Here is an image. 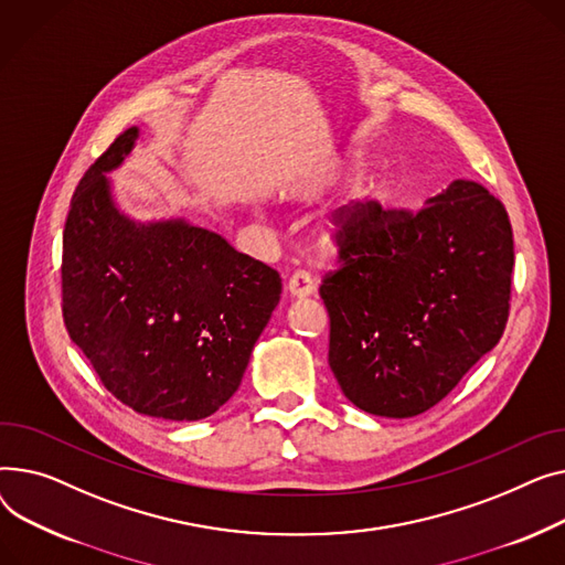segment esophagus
Wrapping results in <instances>:
<instances>
[{"mask_svg":"<svg viewBox=\"0 0 565 565\" xmlns=\"http://www.w3.org/2000/svg\"><path fill=\"white\" fill-rule=\"evenodd\" d=\"M287 291L294 296V298H306V296H312L315 294V280L308 271H296L289 276L287 280Z\"/></svg>","mask_w":565,"mask_h":565,"instance_id":"34e87169","label":"esophagus"}]
</instances>
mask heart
I'll list each match as a JSON object with an SVG mask.
<instances>
[{
    "label": "heart",
    "mask_w": 565,
    "mask_h": 565,
    "mask_svg": "<svg viewBox=\"0 0 565 565\" xmlns=\"http://www.w3.org/2000/svg\"><path fill=\"white\" fill-rule=\"evenodd\" d=\"M374 189H376V186L360 191L358 198L370 195ZM353 216H355V212H342V210H340V212H333V214H328L326 221L321 223V237H323V242H326V244H335V242L344 235V232L351 227Z\"/></svg>",
    "instance_id": "heart-1"
}]
</instances>
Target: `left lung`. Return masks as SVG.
Returning <instances> with one entry per match:
<instances>
[{
	"mask_svg": "<svg viewBox=\"0 0 565 565\" xmlns=\"http://www.w3.org/2000/svg\"><path fill=\"white\" fill-rule=\"evenodd\" d=\"M340 269L319 294L328 364L347 399L379 417H415L500 342L511 310L513 230L500 198L456 180L428 205L353 203Z\"/></svg>",
	"mask_w": 565,
	"mask_h": 565,
	"instance_id": "left-lung-1",
	"label": "left lung"
}]
</instances>
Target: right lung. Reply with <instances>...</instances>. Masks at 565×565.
<instances>
[{"label": "right lung", "mask_w": 565, "mask_h": 565, "mask_svg": "<svg viewBox=\"0 0 565 565\" xmlns=\"http://www.w3.org/2000/svg\"><path fill=\"white\" fill-rule=\"evenodd\" d=\"M137 135L125 129L75 189L63 227V323L118 402L193 422L237 392L282 282L210 230L141 225L116 210L105 173Z\"/></svg>", "instance_id": "1"}]
</instances>
